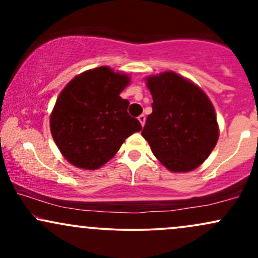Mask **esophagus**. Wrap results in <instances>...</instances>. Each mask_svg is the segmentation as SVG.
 Segmentation results:
<instances>
[{
  "label": "esophagus",
  "instance_id": "34e87169",
  "mask_svg": "<svg viewBox=\"0 0 258 258\" xmlns=\"http://www.w3.org/2000/svg\"><path fill=\"white\" fill-rule=\"evenodd\" d=\"M138 121H139V122H141L142 126H144V123H146V115H144V114L139 115V116H138Z\"/></svg>",
  "mask_w": 258,
  "mask_h": 258
}]
</instances>
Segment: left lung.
<instances>
[{
	"label": "left lung",
	"mask_w": 258,
	"mask_h": 258,
	"mask_svg": "<svg viewBox=\"0 0 258 258\" xmlns=\"http://www.w3.org/2000/svg\"><path fill=\"white\" fill-rule=\"evenodd\" d=\"M153 97L142 136L156 159L172 172H188L203 164L218 139V125L205 92L173 72L149 76Z\"/></svg>",
	"instance_id": "left-lung-1"
}]
</instances>
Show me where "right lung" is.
<instances>
[{
	"label": "right lung",
	"mask_w": 258,
	"mask_h": 258,
	"mask_svg": "<svg viewBox=\"0 0 258 258\" xmlns=\"http://www.w3.org/2000/svg\"><path fill=\"white\" fill-rule=\"evenodd\" d=\"M128 84L126 74L99 67L80 74L60 92L49 125L59 150L74 166L99 168L142 130L127 112L130 102L120 97Z\"/></svg>",
	"instance_id": "add662e5"
}]
</instances>
